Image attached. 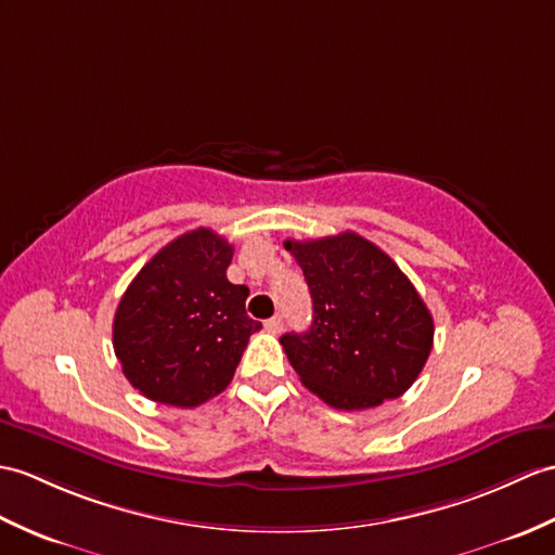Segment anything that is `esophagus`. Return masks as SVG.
Here are the masks:
<instances>
[{
    "label": "esophagus",
    "mask_w": 555,
    "mask_h": 555,
    "mask_svg": "<svg viewBox=\"0 0 555 555\" xmlns=\"http://www.w3.org/2000/svg\"><path fill=\"white\" fill-rule=\"evenodd\" d=\"M264 328H267L269 333H281V331H283V317L276 314V317H272V319H267V321H264Z\"/></svg>",
    "instance_id": "obj_1"
}]
</instances>
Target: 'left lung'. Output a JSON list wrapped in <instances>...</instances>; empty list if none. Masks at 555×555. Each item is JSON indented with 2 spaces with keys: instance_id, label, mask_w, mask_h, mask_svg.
I'll return each instance as SVG.
<instances>
[{
  "instance_id": "obj_1",
  "label": "left lung",
  "mask_w": 555,
  "mask_h": 555,
  "mask_svg": "<svg viewBox=\"0 0 555 555\" xmlns=\"http://www.w3.org/2000/svg\"><path fill=\"white\" fill-rule=\"evenodd\" d=\"M312 295V326L281 336L305 388L333 409H373L402 397L428 362L433 314L390 255L354 231L288 238Z\"/></svg>"
}]
</instances>
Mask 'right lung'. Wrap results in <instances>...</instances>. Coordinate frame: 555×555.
Instances as JSON below:
<instances>
[{
    "label": "right lung",
    "mask_w": 555,
    "mask_h": 555,
    "mask_svg": "<svg viewBox=\"0 0 555 555\" xmlns=\"http://www.w3.org/2000/svg\"><path fill=\"white\" fill-rule=\"evenodd\" d=\"M234 246L212 229L167 243L127 286L113 319L125 378L158 404L193 409L222 392L262 324L227 279Z\"/></svg>",
    "instance_id": "1"
}]
</instances>
